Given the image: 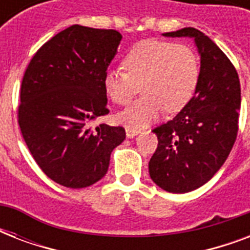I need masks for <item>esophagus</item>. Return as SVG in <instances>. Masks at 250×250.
Wrapping results in <instances>:
<instances>
[{
	"label": "esophagus",
	"mask_w": 250,
	"mask_h": 250,
	"mask_svg": "<svg viewBox=\"0 0 250 250\" xmlns=\"http://www.w3.org/2000/svg\"><path fill=\"white\" fill-rule=\"evenodd\" d=\"M139 133H140V129L131 128V127H127V128H125V136H127V139H133V137L137 136Z\"/></svg>",
	"instance_id": "obj_1"
}]
</instances>
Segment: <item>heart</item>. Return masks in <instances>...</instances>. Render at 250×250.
Returning <instances> with one entry per match:
<instances>
[{
	"mask_svg": "<svg viewBox=\"0 0 250 250\" xmlns=\"http://www.w3.org/2000/svg\"><path fill=\"white\" fill-rule=\"evenodd\" d=\"M121 67L106 70L104 85L109 97L125 105L137 93L143 97L118 114L128 127H145L167 113H176L193 97L200 80V61L188 45L144 40L129 49Z\"/></svg>",
	"mask_w": 250,
	"mask_h": 250,
	"instance_id": "heart-1",
	"label": "heart"
}]
</instances>
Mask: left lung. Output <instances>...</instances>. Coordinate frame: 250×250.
Listing matches in <instances>:
<instances>
[{"label": "left lung", "mask_w": 250, "mask_h": 250, "mask_svg": "<svg viewBox=\"0 0 250 250\" xmlns=\"http://www.w3.org/2000/svg\"><path fill=\"white\" fill-rule=\"evenodd\" d=\"M162 35L193 39L200 56V80L180 113L153 129L158 146L149 161V175L166 192L187 193L209 182L232 149L240 80L231 61L201 31L186 27Z\"/></svg>", "instance_id": "left-lung-1"}]
</instances>
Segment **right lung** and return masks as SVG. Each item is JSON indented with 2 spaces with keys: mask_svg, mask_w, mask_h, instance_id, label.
<instances>
[{
  "mask_svg": "<svg viewBox=\"0 0 250 250\" xmlns=\"http://www.w3.org/2000/svg\"><path fill=\"white\" fill-rule=\"evenodd\" d=\"M121 40L115 29L71 25L45 42L25 70L19 127L36 164L61 186L98 182L125 139L123 127H90L109 114L104 76Z\"/></svg>",
  "mask_w": 250,
  "mask_h": 250,
  "instance_id": "obj_1",
  "label": "right lung"
}]
</instances>
